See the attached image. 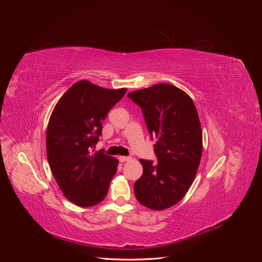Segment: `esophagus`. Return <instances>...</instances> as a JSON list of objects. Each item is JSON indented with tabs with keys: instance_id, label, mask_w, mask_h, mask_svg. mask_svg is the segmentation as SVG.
Masks as SVG:
<instances>
[{
	"instance_id": "obj_1",
	"label": "esophagus",
	"mask_w": 262,
	"mask_h": 262,
	"mask_svg": "<svg viewBox=\"0 0 262 262\" xmlns=\"http://www.w3.org/2000/svg\"><path fill=\"white\" fill-rule=\"evenodd\" d=\"M118 160L120 161L121 163H124V162H128V161H130V160H131V157H129V156H119V157H118Z\"/></svg>"
}]
</instances>
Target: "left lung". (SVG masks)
Segmentation results:
<instances>
[{
    "label": "left lung",
    "instance_id": "8db88e82",
    "mask_svg": "<svg viewBox=\"0 0 262 262\" xmlns=\"http://www.w3.org/2000/svg\"><path fill=\"white\" fill-rule=\"evenodd\" d=\"M128 97L142 109L150 137L158 139L157 163L140 160L143 173L134 182V194L148 209L170 208L187 193L201 161L202 131L195 106L170 84H156Z\"/></svg>",
    "mask_w": 262,
    "mask_h": 262
}]
</instances>
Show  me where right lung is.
I'll use <instances>...</instances> for the list:
<instances>
[{"label":"right lung","mask_w":262,"mask_h":262,"mask_svg":"<svg viewBox=\"0 0 262 262\" xmlns=\"http://www.w3.org/2000/svg\"><path fill=\"white\" fill-rule=\"evenodd\" d=\"M126 89L108 90L89 81L73 84L60 98L47 129V157L63 194L78 207L105 199L118 161L104 150L93 154L107 114Z\"/></svg>","instance_id":"right-lung-1"}]
</instances>
